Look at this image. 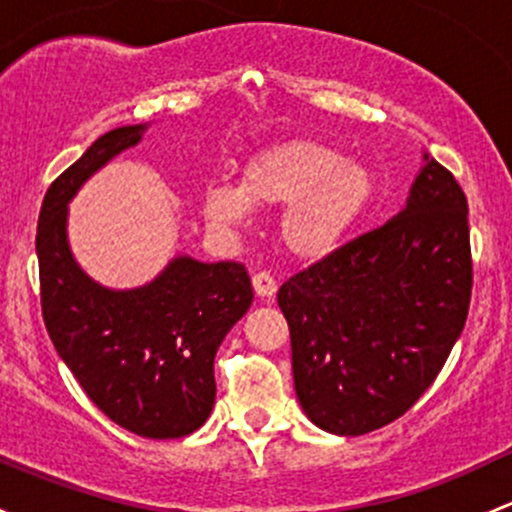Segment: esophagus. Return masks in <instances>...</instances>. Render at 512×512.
<instances>
[{"label":"esophagus","mask_w":512,"mask_h":512,"mask_svg":"<svg viewBox=\"0 0 512 512\" xmlns=\"http://www.w3.org/2000/svg\"><path fill=\"white\" fill-rule=\"evenodd\" d=\"M252 289H255L260 297H272V294L277 292V282H274L270 272H257L252 274Z\"/></svg>","instance_id":"1"}]
</instances>
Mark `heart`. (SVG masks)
<instances>
[{
	"label": "heart",
	"mask_w": 512,
	"mask_h": 512,
	"mask_svg": "<svg viewBox=\"0 0 512 512\" xmlns=\"http://www.w3.org/2000/svg\"><path fill=\"white\" fill-rule=\"evenodd\" d=\"M375 196L368 166L346 161L341 149L316 139H289L262 149L242 166L240 186H208L203 213L215 228H233L250 206L287 208L282 242L301 260L331 255Z\"/></svg>",
	"instance_id": "1"
}]
</instances>
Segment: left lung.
<instances>
[{
	"label": "left lung",
	"instance_id": "left-lung-1",
	"mask_svg": "<svg viewBox=\"0 0 512 512\" xmlns=\"http://www.w3.org/2000/svg\"><path fill=\"white\" fill-rule=\"evenodd\" d=\"M407 208L289 277L277 304L297 397L316 427L360 437L402 417L437 380L469 316V206L439 161Z\"/></svg>",
	"mask_w": 512,
	"mask_h": 512
}]
</instances>
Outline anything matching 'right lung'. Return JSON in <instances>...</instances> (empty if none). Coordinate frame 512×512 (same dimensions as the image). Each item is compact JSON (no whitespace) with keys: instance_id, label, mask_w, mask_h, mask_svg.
Instances as JSON below:
<instances>
[{"instance_id":"add662e5","label":"right lung","mask_w":512,"mask_h":512,"mask_svg":"<svg viewBox=\"0 0 512 512\" xmlns=\"http://www.w3.org/2000/svg\"><path fill=\"white\" fill-rule=\"evenodd\" d=\"M142 132L129 125L102 134L48 186L36 228L41 314L58 355L102 414L137 437L179 439L213 410L215 351L250 309L252 287L233 260L176 257L132 292L102 289L75 265L68 201Z\"/></svg>"}]
</instances>
